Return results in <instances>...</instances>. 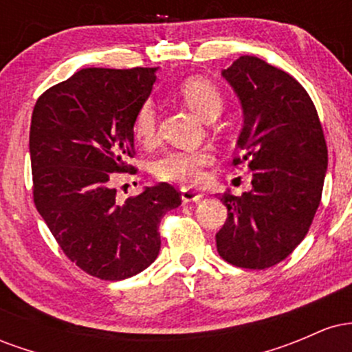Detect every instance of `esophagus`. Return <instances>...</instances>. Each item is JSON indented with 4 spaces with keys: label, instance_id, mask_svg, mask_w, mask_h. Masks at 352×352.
Returning <instances> with one entry per match:
<instances>
[{
    "label": "esophagus",
    "instance_id": "obj_1",
    "mask_svg": "<svg viewBox=\"0 0 352 352\" xmlns=\"http://www.w3.org/2000/svg\"><path fill=\"white\" fill-rule=\"evenodd\" d=\"M182 200L185 201V204H188V201H199L200 199H204V193L197 192V190L193 188H182Z\"/></svg>",
    "mask_w": 352,
    "mask_h": 352
}]
</instances>
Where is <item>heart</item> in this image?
I'll return each mask as SVG.
<instances>
[{"mask_svg":"<svg viewBox=\"0 0 352 352\" xmlns=\"http://www.w3.org/2000/svg\"><path fill=\"white\" fill-rule=\"evenodd\" d=\"M180 96L197 114L204 119L217 117L221 109V94L213 82L204 78H190L180 86ZM157 111L151 100H145L135 111L132 129L142 144H152L157 139ZM210 147L173 148L153 162V175L168 184L195 185L204 179V168L213 162Z\"/></svg>","mask_w":352,"mask_h":352,"instance_id":"heart-1","label":"heart"}]
</instances>
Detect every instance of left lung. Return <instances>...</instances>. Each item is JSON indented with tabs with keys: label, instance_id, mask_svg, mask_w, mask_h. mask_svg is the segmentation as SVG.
I'll use <instances>...</instances> for the list:
<instances>
[{
	"label": "left lung",
	"instance_id": "1",
	"mask_svg": "<svg viewBox=\"0 0 352 352\" xmlns=\"http://www.w3.org/2000/svg\"><path fill=\"white\" fill-rule=\"evenodd\" d=\"M223 78L243 107L233 164L248 162L250 192L225 193L228 217L217 233L218 254L238 268L278 265L309 232L321 201L328 147L313 100L288 72L240 56Z\"/></svg>",
	"mask_w": 352,
	"mask_h": 352
}]
</instances>
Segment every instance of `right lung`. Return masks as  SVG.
<instances>
[{"instance_id":"add662e5","label":"right lung","mask_w":352,"mask_h":352,"mask_svg":"<svg viewBox=\"0 0 352 352\" xmlns=\"http://www.w3.org/2000/svg\"><path fill=\"white\" fill-rule=\"evenodd\" d=\"M153 67H87L36 100L30 129L33 200L64 254L91 276L119 281L153 263L162 217L182 204L168 184L116 201L112 173H131L135 111Z\"/></svg>"}]
</instances>
